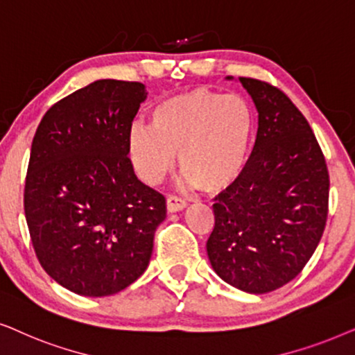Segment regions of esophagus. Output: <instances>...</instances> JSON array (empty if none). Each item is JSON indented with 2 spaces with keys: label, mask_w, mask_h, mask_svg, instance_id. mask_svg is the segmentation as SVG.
Masks as SVG:
<instances>
[{
  "label": "esophagus",
  "mask_w": 355,
  "mask_h": 355,
  "mask_svg": "<svg viewBox=\"0 0 355 355\" xmlns=\"http://www.w3.org/2000/svg\"><path fill=\"white\" fill-rule=\"evenodd\" d=\"M185 206H187V201L183 200V198H180V196L170 195L167 198V209H168V212L182 211Z\"/></svg>",
  "instance_id": "1"
}]
</instances>
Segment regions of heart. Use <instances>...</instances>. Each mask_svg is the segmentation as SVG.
I'll list each match as a JSON object with an SVG mask.
<instances>
[{
	"label": "heart",
	"instance_id": "1",
	"mask_svg": "<svg viewBox=\"0 0 355 355\" xmlns=\"http://www.w3.org/2000/svg\"><path fill=\"white\" fill-rule=\"evenodd\" d=\"M150 126L133 123L126 153L148 185H159L175 159L185 180L206 191L229 187L243 172L253 135V115L239 96L211 89L167 97L153 107Z\"/></svg>",
	"mask_w": 355,
	"mask_h": 355
}]
</instances>
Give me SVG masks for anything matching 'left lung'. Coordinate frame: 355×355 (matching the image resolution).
Listing matches in <instances>:
<instances>
[{
    "label": "left lung",
    "instance_id": "1",
    "mask_svg": "<svg viewBox=\"0 0 355 355\" xmlns=\"http://www.w3.org/2000/svg\"><path fill=\"white\" fill-rule=\"evenodd\" d=\"M258 110L243 172L212 205L211 266L250 294L282 287L318 247L328 219L329 173L306 118L279 87L240 78Z\"/></svg>",
    "mask_w": 355,
    "mask_h": 355
}]
</instances>
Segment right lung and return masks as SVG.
<instances>
[{
    "label": "right lung",
    "instance_id": "add662e5",
    "mask_svg": "<svg viewBox=\"0 0 355 355\" xmlns=\"http://www.w3.org/2000/svg\"><path fill=\"white\" fill-rule=\"evenodd\" d=\"M141 83L101 79L61 98L32 141L24 212L37 259L74 294L126 289L148 268L165 198L135 175L126 136Z\"/></svg>",
    "mask_w": 355,
    "mask_h": 355
}]
</instances>
